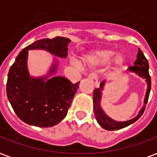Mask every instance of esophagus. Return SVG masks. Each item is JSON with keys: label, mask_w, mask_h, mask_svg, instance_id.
I'll use <instances>...</instances> for the list:
<instances>
[{"label": "esophagus", "mask_w": 157, "mask_h": 157, "mask_svg": "<svg viewBox=\"0 0 157 157\" xmlns=\"http://www.w3.org/2000/svg\"><path fill=\"white\" fill-rule=\"evenodd\" d=\"M89 80L90 81H92L94 83V85L96 86V87H98V78H97V76H96L95 74H90V76H89Z\"/></svg>", "instance_id": "34e87169"}]
</instances>
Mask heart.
<instances>
[{"label": "heart", "mask_w": 157, "mask_h": 157, "mask_svg": "<svg viewBox=\"0 0 157 157\" xmlns=\"http://www.w3.org/2000/svg\"><path fill=\"white\" fill-rule=\"evenodd\" d=\"M84 63L90 67L99 66L106 64L111 60V65L114 68L121 67L126 62V57L123 53L115 52L110 49H96L86 53L82 57ZM74 64L76 67H81L78 62H75Z\"/></svg>", "instance_id": "heart-1"}]
</instances>
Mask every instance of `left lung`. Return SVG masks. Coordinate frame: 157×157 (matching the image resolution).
Segmentation results:
<instances>
[{
    "instance_id": "obj_1",
    "label": "left lung",
    "mask_w": 157,
    "mask_h": 157,
    "mask_svg": "<svg viewBox=\"0 0 157 157\" xmlns=\"http://www.w3.org/2000/svg\"><path fill=\"white\" fill-rule=\"evenodd\" d=\"M148 70L149 65L147 59L145 58L142 50L139 49L138 54H137V59L134 63V66L129 67L128 71L134 73L139 77L144 79L147 82V92L145 94V98H144V104L143 107L140 109L136 117H134L133 119L126 121H117L112 119L105 113L103 108L101 107L102 91L104 88L106 81H102L99 88L95 89L94 90V112L96 120L98 124H100L101 127H103V129H107V130H117V129H121L129 126L136 121L137 120H139V118L143 115L144 110H145V107H146V104L148 100L149 94L151 90V76L149 75ZM128 71H127V73H128Z\"/></svg>"
}]
</instances>
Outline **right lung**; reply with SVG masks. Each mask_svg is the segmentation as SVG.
<instances>
[{"label": "right lung", "mask_w": 157, "mask_h": 157, "mask_svg": "<svg viewBox=\"0 0 157 157\" xmlns=\"http://www.w3.org/2000/svg\"><path fill=\"white\" fill-rule=\"evenodd\" d=\"M68 38L41 39L21 51L10 67L6 84L7 97L13 111L26 124L51 127L66 117L79 83L72 84L63 76H53L59 62L56 58L47 75L31 76L28 69V50H43L55 57L67 56Z\"/></svg>", "instance_id": "obj_1"}]
</instances>
